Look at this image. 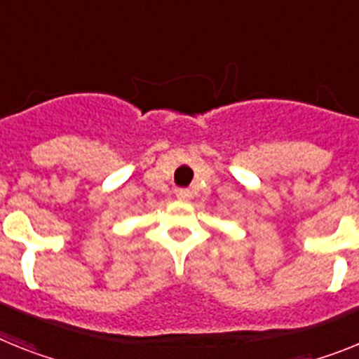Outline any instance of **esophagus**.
Listing matches in <instances>:
<instances>
[{"label": "esophagus", "instance_id": "34e87169", "mask_svg": "<svg viewBox=\"0 0 359 359\" xmlns=\"http://www.w3.org/2000/svg\"><path fill=\"white\" fill-rule=\"evenodd\" d=\"M175 194H177V198H180V201H188L191 197V191L188 188H179Z\"/></svg>", "mask_w": 359, "mask_h": 359}]
</instances>
